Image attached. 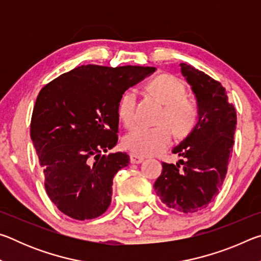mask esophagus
<instances>
[{
  "instance_id": "esophagus-1",
  "label": "esophagus",
  "mask_w": 261,
  "mask_h": 261,
  "mask_svg": "<svg viewBox=\"0 0 261 261\" xmlns=\"http://www.w3.org/2000/svg\"><path fill=\"white\" fill-rule=\"evenodd\" d=\"M130 161L131 163H136V165H138V163H141L144 161V158L137 155V154H130Z\"/></svg>"
}]
</instances>
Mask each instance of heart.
Returning a JSON list of instances; mask_svg holds the SVG:
<instances>
[{
	"label": "heart",
	"instance_id": "heart-1",
	"mask_svg": "<svg viewBox=\"0 0 261 261\" xmlns=\"http://www.w3.org/2000/svg\"><path fill=\"white\" fill-rule=\"evenodd\" d=\"M147 91L165 106L154 127L136 126L123 138V146L137 155H155L165 151L173 140V130L177 136H188L199 120L197 101L185 96L184 84L173 74L162 73L147 84ZM136 90H127L118 102V117L125 126L136 121Z\"/></svg>",
	"mask_w": 261,
	"mask_h": 261
}]
</instances>
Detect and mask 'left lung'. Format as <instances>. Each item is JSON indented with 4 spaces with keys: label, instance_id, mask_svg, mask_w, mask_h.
Listing matches in <instances>:
<instances>
[{
    "label": "left lung",
    "instance_id": "obj_1",
    "mask_svg": "<svg viewBox=\"0 0 261 261\" xmlns=\"http://www.w3.org/2000/svg\"><path fill=\"white\" fill-rule=\"evenodd\" d=\"M180 71L197 99L199 120L175 146L184 158L176 165L162 163L154 190L169 208L194 213L218 196L226 178L236 131V110L219 82L196 68L180 63Z\"/></svg>",
    "mask_w": 261,
    "mask_h": 261
}]
</instances>
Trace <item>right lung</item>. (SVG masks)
<instances>
[{
    "instance_id": "obj_1",
    "label": "right lung",
    "mask_w": 261,
    "mask_h": 261,
    "mask_svg": "<svg viewBox=\"0 0 261 261\" xmlns=\"http://www.w3.org/2000/svg\"><path fill=\"white\" fill-rule=\"evenodd\" d=\"M155 70L81 65L42 87L31 139L48 197L63 214L83 221L107 211L114 176L130 162L126 153L107 154L118 139V102L127 88Z\"/></svg>"
}]
</instances>
